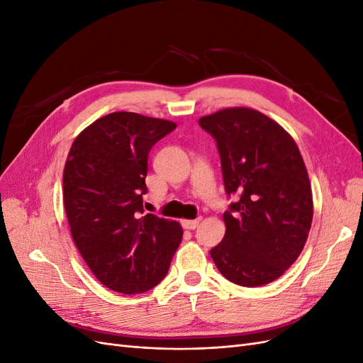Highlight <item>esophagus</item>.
<instances>
[{
    "label": "esophagus",
    "instance_id": "obj_1",
    "mask_svg": "<svg viewBox=\"0 0 363 363\" xmlns=\"http://www.w3.org/2000/svg\"><path fill=\"white\" fill-rule=\"evenodd\" d=\"M200 221H201V218H199V219H184V221H182V224L186 230H195L196 227H199Z\"/></svg>",
    "mask_w": 363,
    "mask_h": 363
}]
</instances>
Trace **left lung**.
<instances>
[{
    "label": "left lung",
    "mask_w": 363,
    "mask_h": 363,
    "mask_svg": "<svg viewBox=\"0 0 363 363\" xmlns=\"http://www.w3.org/2000/svg\"><path fill=\"white\" fill-rule=\"evenodd\" d=\"M199 123L216 140L227 195H238L211 256L227 280L263 286L283 276L311 232L313 200L300 150L286 130L255 108H223Z\"/></svg>",
    "instance_id": "left-lung-1"
}]
</instances>
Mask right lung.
<instances>
[{"label": "right lung", "instance_id": "obj_1", "mask_svg": "<svg viewBox=\"0 0 363 363\" xmlns=\"http://www.w3.org/2000/svg\"><path fill=\"white\" fill-rule=\"evenodd\" d=\"M177 127L133 112L96 119L75 138L63 169V204L77 250L106 288L152 289L168 274L183 230L144 215L151 147Z\"/></svg>", "mask_w": 363, "mask_h": 363}]
</instances>
